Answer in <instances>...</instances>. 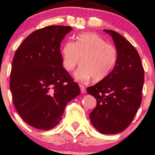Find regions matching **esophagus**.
<instances>
[{
  "instance_id": "34e87169",
  "label": "esophagus",
  "mask_w": 155,
  "mask_h": 155,
  "mask_svg": "<svg viewBox=\"0 0 155 155\" xmlns=\"http://www.w3.org/2000/svg\"><path fill=\"white\" fill-rule=\"evenodd\" d=\"M79 87H80V89H81V92H82V93H85V92H86V89H85L84 86V85L80 84Z\"/></svg>"
}]
</instances>
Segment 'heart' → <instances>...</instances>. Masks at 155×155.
Masks as SVG:
<instances>
[{
	"mask_svg": "<svg viewBox=\"0 0 155 155\" xmlns=\"http://www.w3.org/2000/svg\"><path fill=\"white\" fill-rule=\"evenodd\" d=\"M63 66L71 71L80 60L82 63L74 73L80 81L92 79L99 81L106 79L118 60L117 49L106 43L102 37L94 33L78 35L76 42L67 41L61 49Z\"/></svg>",
	"mask_w": 155,
	"mask_h": 155,
	"instance_id": "heart-1",
	"label": "heart"
}]
</instances>
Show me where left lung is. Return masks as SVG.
I'll return each instance as SVG.
<instances>
[{
    "label": "left lung",
    "instance_id": "left-lung-1",
    "mask_svg": "<svg viewBox=\"0 0 155 155\" xmlns=\"http://www.w3.org/2000/svg\"><path fill=\"white\" fill-rule=\"evenodd\" d=\"M114 42L118 60L106 79L87 88L97 106L90 122L103 134H117L127 128L141 104L144 71L135 47L116 31L104 30Z\"/></svg>",
    "mask_w": 155,
    "mask_h": 155
}]
</instances>
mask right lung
<instances>
[{
	"mask_svg": "<svg viewBox=\"0 0 155 155\" xmlns=\"http://www.w3.org/2000/svg\"><path fill=\"white\" fill-rule=\"evenodd\" d=\"M71 27L47 26L28 35L16 51L10 90L27 124L48 130L60 123L65 106L81 93L63 67L60 43Z\"/></svg>",
	"mask_w": 155,
	"mask_h": 155,
	"instance_id": "right-lung-1",
	"label": "right lung"
}]
</instances>
